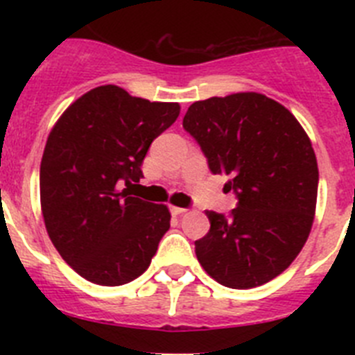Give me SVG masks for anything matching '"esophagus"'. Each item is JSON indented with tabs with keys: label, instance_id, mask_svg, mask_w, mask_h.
Instances as JSON below:
<instances>
[{
	"label": "esophagus",
	"instance_id": "1",
	"mask_svg": "<svg viewBox=\"0 0 355 355\" xmlns=\"http://www.w3.org/2000/svg\"><path fill=\"white\" fill-rule=\"evenodd\" d=\"M171 211H172V215L178 216V215H183V213H187V209L180 208V206H171Z\"/></svg>",
	"mask_w": 355,
	"mask_h": 355
}]
</instances>
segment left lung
<instances>
[{"label":"left lung","mask_w":355,"mask_h":355,"mask_svg":"<svg viewBox=\"0 0 355 355\" xmlns=\"http://www.w3.org/2000/svg\"><path fill=\"white\" fill-rule=\"evenodd\" d=\"M183 128L238 197L227 218L206 211L211 227L196 241L200 266L234 290L268 283L293 263L311 233L318 193L311 140L290 110L258 92L193 103Z\"/></svg>","instance_id":"obj_1"}]
</instances>
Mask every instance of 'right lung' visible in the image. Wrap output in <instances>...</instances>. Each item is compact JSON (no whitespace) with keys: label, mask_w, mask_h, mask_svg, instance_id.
Segmentation results:
<instances>
[{"label":"right lung","mask_w":355,"mask_h":355,"mask_svg":"<svg viewBox=\"0 0 355 355\" xmlns=\"http://www.w3.org/2000/svg\"><path fill=\"white\" fill-rule=\"evenodd\" d=\"M180 103H150L117 85L89 90L55 122L40 162V208L53 245L83 279L121 286L150 265L171 211L131 197L150 142Z\"/></svg>","instance_id":"obj_1"}]
</instances>
